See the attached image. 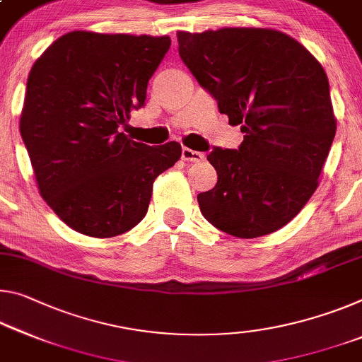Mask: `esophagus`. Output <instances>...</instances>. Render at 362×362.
<instances>
[{
	"instance_id": "obj_1",
	"label": "esophagus",
	"mask_w": 362,
	"mask_h": 362,
	"mask_svg": "<svg viewBox=\"0 0 362 362\" xmlns=\"http://www.w3.org/2000/svg\"><path fill=\"white\" fill-rule=\"evenodd\" d=\"M182 159L187 160V163H199V160L204 159V154L190 150V148H182Z\"/></svg>"
}]
</instances>
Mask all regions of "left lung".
I'll return each mask as SVG.
<instances>
[{"label": "left lung", "instance_id": "1", "mask_svg": "<svg viewBox=\"0 0 362 362\" xmlns=\"http://www.w3.org/2000/svg\"><path fill=\"white\" fill-rule=\"evenodd\" d=\"M177 40L185 66L245 134L238 150L208 154L217 183L198 194L202 214L238 238L279 230L313 197L337 132L322 66L272 28L179 32Z\"/></svg>", "mask_w": 362, "mask_h": 362}]
</instances>
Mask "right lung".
<instances>
[{"instance_id": "1", "label": "right lung", "mask_w": 362, "mask_h": 362, "mask_svg": "<svg viewBox=\"0 0 362 362\" xmlns=\"http://www.w3.org/2000/svg\"><path fill=\"white\" fill-rule=\"evenodd\" d=\"M169 47L165 35L76 30L32 66L21 135L40 194L72 230L109 238L134 228L156 177L180 159V143L148 146L119 130L145 105Z\"/></svg>"}]
</instances>
